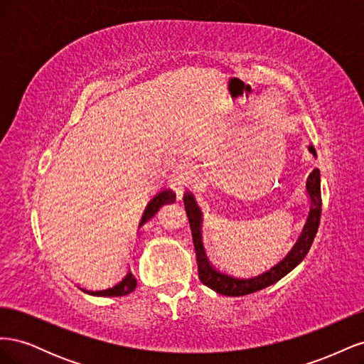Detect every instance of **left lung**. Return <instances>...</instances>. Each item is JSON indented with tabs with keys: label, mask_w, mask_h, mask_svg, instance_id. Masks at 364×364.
<instances>
[{
	"label": "left lung",
	"mask_w": 364,
	"mask_h": 364,
	"mask_svg": "<svg viewBox=\"0 0 364 364\" xmlns=\"http://www.w3.org/2000/svg\"><path fill=\"white\" fill-rule=\"evenodd\" d=\"M313 155L316 156V150L313 146L308 147ZM306 193L311 199V208L306 217V223L302 229L301 237L297 238L293 249L287 253L282 261H279L277 266H273L270 270L264 272L258 277L253 278H235L232 274H228L222 270L215 269L211 262H209L205 247L202 243V211L199 205H197L194 194L186 191L183 194V205L186 215H188V222L193 234V243L196 249L197 257V272H199V279L206 287L213 289L218 294L225 296H245L255 293L269 287V285L278 282L285 274L291 272L297 264H299L305 255L310 250L314 237L317 234L318 223H321V214H322V196H321V171L314 168L306 179Z\"/></svg>",
	"instance_id": "1"
}]
</instances>
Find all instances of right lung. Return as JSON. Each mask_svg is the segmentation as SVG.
Wrapping results in <instances>:
<instances>
[{"label":"right lung","instance_id":"obj_1","mask_svg":"<svg viewBox=\"0 0 364 364\" xmlns=\"http://www.w3.org/2000/svg\"><path fill=\"white\" fill-rule=\"evenodd\" d=\"M173 202H176V194L173 193V190L170 188L161 190L146 206V211L142 214L139 226L149 222V220L159 211L161 206L173 203ZM135 287H136V279L134 274H132V272H127L126 277L119 282H117L114 287H109L105 290H86V289H82V290L87 294H94V296H124V294H129L130 291H134Z\"/></svg>","mask_w":364,"mask_h":364}]
</instances>
